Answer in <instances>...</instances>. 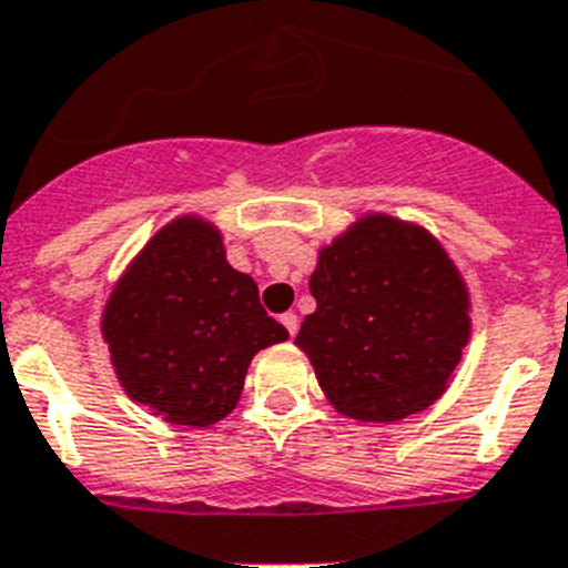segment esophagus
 <instances>
[{
	"instance_id": "obj_1",
	"label": "esophagus",
	"mask_w": 568,
	"mask_h": 568,
	"mask_svg": "<svg viewBox=\"0 0 568 568\" xmlns=\"http://www.w3.org/2000/svg\"><path fill=\"white\" fill-rule=\"evenodd\" d=\"M280 323H283L285 326V332H288V335H297V328H300V321H297V314L294 312H285L283 317H280Z\"/></svg>"
}]
</instances>
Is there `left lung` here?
Segmentation results:
<instances>
[{
  "mask_svg": "<svg viewBox=\"0 0 568 568\" xmlns=\"http://www.w3.org/2000/svg\"><path fill=\"white\" fill-rule=\"evenodd\" d=\"M300 326L323 393L357 422H402L445 393L470 337L468 288L430 233L357 219L317 256Z\"/></svg>",
  "mask_w": 568,
  "mask_h": 568,
  "instance_id": "obj_1",
  "label": "left lung"
}]
</instances>
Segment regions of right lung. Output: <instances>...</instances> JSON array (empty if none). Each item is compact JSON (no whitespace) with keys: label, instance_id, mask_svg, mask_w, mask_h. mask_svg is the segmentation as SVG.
Returning <instances> with one entry per match:
<instances>
[{"label":"right lung","instance_id":"add662e5","mask_svg":"<svg viewBox=\"0 0 568 568\" xmlns=\"http://www.w3.org/2000/svg\"><path fill=\"white\" fill-rule=\"evenodd\" d=\"M100 328L132 402L187 427L225 418L251 357L288 337L254 280L227 265L222 233L195 216L146 242L109 294Z\"/></svg>","mask_w":568,"mask_h":568}]
</instances>
